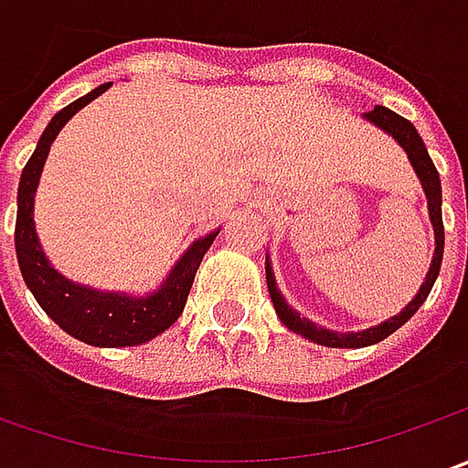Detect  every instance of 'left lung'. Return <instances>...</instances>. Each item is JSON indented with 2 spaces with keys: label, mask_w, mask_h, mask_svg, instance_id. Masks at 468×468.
Returning a JSON list of instances; mask_svg holds the SVG:
<instances>
[{
  "label": "left lung",
  "mask_w": 468,
  "mask_h": 468,
  "mask_svg": "<svg viewBox=\"0 0 468 468\" xmlns=\"http://www.w3.org/2000/svg\"><path fill=\"white\" fill-rule=\"evenodd\" d=\"M365 117H367L369 122H375L380 130L390 133V135L396 137V140L404 145V151L409 154V161L414 164V171L420 174L424 195H427V203H430V218H432V229H435V258H432L430 273H427V279H424L420 294L409 302V307H406L404 313L396 314V317H390V320H386V323H380V325L367 328V331H362V333H333V331H325V328H317V325H314V323H310L307 317H299V313H294V310H292V307L283 302L281 292L276 289V279H273V273H271V265H265L268 292H271V299H273V307H276V313H279L281 323H283L289 331L299 333V335L310 338V341H314V344L333 346V349H359V346H372V344H378V341L388 338L390 333L399 331L406 320L417 313L420 307H422L427 294L432 292V283H435L438 273H441L442 244H445V231H442V210H441V200H442L441 197V176H438V169H435L432 158H430L427 148H424L420 133L414 130V124H411L409 119H404L401 114H396V112H390V109H386V106H375V109H372L369 114H365Z\"/></svg>",
  "instance_id": "left-lung-1"
}]
</instances>
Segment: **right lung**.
<instances>
[{
    "mask_svg": "<svg viewBox=\"0 0 468 468\" xmlns=\"http://www.w3.org/2000/svg\"><path fill=\"white\" fill-rule=\"evenodd\" d=\"M112 82L99 85L96 90H90L88 96L72 101L69 106H64L57 117L48 122L44 135L38 140L33 155L27 158L23 176H20V189H17V221H15V250H17V262L23 271L27 289L33 292L36 302L44 307V313L69 335L80 338L90 346H137L155 338L158 333H164L171 323L182 314L185 302H187L189 289L195 273L203 262V255L207 247L213 244L216 234H207L203 239L189 247L182 255V261L174 265L169 279L164 281V286L143 299H130L122 294H101L93 289H82L72 281L62 279L41 252V244L36 237V226H33V195L38 187V176L44 169L48 148L54 143V137L59 135L67 119L75 112H80L88 101L101 96L103 90H109Z\"/></svg>",
    "mask_w": 468,
    "mask_h": 468,
    "instance_id": "add662e5",
    "label": "right lung"
}]
</instances>
